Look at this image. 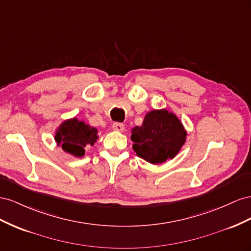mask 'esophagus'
Here are the masks:
<instances>
[{
  "label": "esophagus",
  "mask_w": 251,
  "mask_h": 251,
  "mask_svg": "<svg viewBox=\"0 0 251 251\" xmlns=\"http://www.w3.org/2000/svg\"><path fill=\"white\" fill-rule=\"evenodd\" d=\"M112 129H113V130H116V131L123 132V131H124V129H125V127H124V125L122 124V123H113V125H112Z\"/></svg>",
  "instance_id": "34e87169"
}]
</instances>
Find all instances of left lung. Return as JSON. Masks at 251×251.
<instances>
[{
    "instance_id": "1",
    "label": "left lung",
    "mask_w": 251,
    "mask_h": 251,
    "mask_svg": "<svg viewBox=\"0 0 251 251\" xmlns=\"http://www.w3.org/2000/svg\"><path fill=\"white\" fill-rule=\"evenodd\" d=\"M186 137L187 131L180 119L167 109L148 111L142 125L131 129L134 152L153 165L173 160L185 144Z\"/></svg>"
}]
</instances>
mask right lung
Returning a JSON list of instances; mask_svg holds the SVG:
<instances>
[{"instance_id":"1","label":"right lung","mask_w":251,"mask_h":251,"mask_svg":"<svg viewBox=\"0 0 251 251\" xmlns=\"http://www.w3.org/2000/svg\"><path fill=\"white\" fill-rule=\"evenodd\" d=\"M98 129L77 118H71L62 122L55 129L54 141L64 151L75 157L85 154V147L97 143Z\"/></svg>"}]
</instances>
